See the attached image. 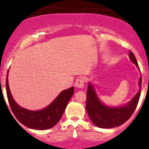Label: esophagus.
<instances>
[{
	"instance_id": "34e87169",
	"label": "esophagus",
	"mask_w": 149,
	"mask_h": 149,
	"mask_svg": "<svg viewBox=\"0 0 149 149\" xmlns=\"http://www.w3.org/2000/svg\"><path fill=\"white\" fill-rule=\"evenodd\" d=\"M75 86L77 88H80V89H82L84 86V80L83 77L77 79L75 82Z\"/></svg>"
}]
</instances>
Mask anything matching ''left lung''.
I'll list each match as a JSON object with an SVG mask.
<instances>
[{
  "instance_id": "1",
  "label": "left lung",
  "mask_w": 149,
  "mask_h": 149,
  "mask_svg": "<svg viewBox=\"0 0 149 149\" xmlns=\"http://www.w3.org/2000/svg\"><path fill=\"white\" fill-rule=\"evenodd\" d=\"M129 57L133 63L139 68L136 59L131 51H129ZM142 77H139V90L127 104L120 107H109L104 104L99 100L94 86L88 84L86 91V110L89 119L95 125L101 128H112L122 125L132 116L139 102L141 94Z\"/></svg>"
}]
</instances>
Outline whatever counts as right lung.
Returning <instances> with one entry per match:
<instances>
[{"mask_svg": "<svg viewBox=\"0 0 149 149\" xmlns=\"http://www.w3.org/2000/svg\"><path fill=\"white\" fill-rule=\"evenodd\" d=\"M8 72L6 81V95L12 111L16 119L26 127L36 130H47L56 125L61 119L68 101L73 95L74 86L62 91L45 108L36 111L29 110L19 106L13 99L9 87Z\"/></svg>", "mask_w": 149, "mask_h": 149, "instance_id": "obj_1", "label": "right lung"}]
</instances>
